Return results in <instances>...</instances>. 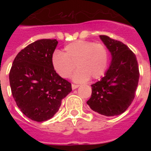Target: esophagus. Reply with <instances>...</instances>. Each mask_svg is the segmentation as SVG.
<instances>
[{"instance_id":"esophagus-1","label":"esophagus","mask_w":151,"mask_h":151,"mask_svg":"<svg viewBox=\"0 0 151 151\" xmlns=\"http://www.w3.org/2000/svg\"><path fill=\"white\" fill-rule=\"evenodd\" d=\"M78 86H79L78 85H75V84H72V88H73V90H74V89H76L77 88H78Z\"/></svg>"}]
</instances>
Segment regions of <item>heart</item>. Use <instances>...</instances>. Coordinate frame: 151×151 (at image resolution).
I'll return each instance as SVG.
<instances>
[{
    "instance_id": "obj_1",
    "label": "heart",
    "mask_w": 151,
    "mask_h": 151,
    "mask_svg": "<svg viewBox=\"0 0 151 151\" xmlns=\"http://www.w3.org/2000/svg\"><path fill=\"white\" fill-rule=\"evenodd\" d=\"M110 53L103 43L78 40L64 47V53L56 50L51 56V64L61 78L70 76L76 64L78 69L73 76V81L86 82L91 77L97 79L104 76L107 69Z\"/></svg>"
}]
</instances>
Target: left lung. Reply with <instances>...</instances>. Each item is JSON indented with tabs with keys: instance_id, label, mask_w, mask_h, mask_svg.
<instances>
[{
	"instance_id": "8db88e82",
	"label": "left lung",
	"mask_w": 151,
	"mask_h": 151,
	"mask_svg": "<svg viewBox=\"0 0 151 151\" xmlns=\"http://www.w3.org/2000/svg\"><path fill=\"white\" fill-rule=\"evenodd\" d=\"M100 38L112 56L105 76L91 85L87 104L92 110L106 116L122 114L132 103L139 79L138 61L134 54L122 42L106 35Z\"/></svg>"
}]
</instances>
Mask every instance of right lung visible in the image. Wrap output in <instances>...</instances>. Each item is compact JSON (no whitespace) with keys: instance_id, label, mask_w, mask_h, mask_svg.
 Instances as JSON below:
<instances>
[{"instance_id":"right-lung-1","label":"right lung","mask_w":151,"mask_h":151,"mask_svg":"<svg viewBox=\"0 0 151 151\" xmlns=\"http://www.w3.org/2000/svg\"><path fill=\"white\" fill-rule=\"evenodd\" d=\"M57 44L56 39L30 44L17 54L10 69V85L17 106L36 122L54 116L72 91L71 83L61 78L51 64Z\"/></svg>"}]
</instances>
